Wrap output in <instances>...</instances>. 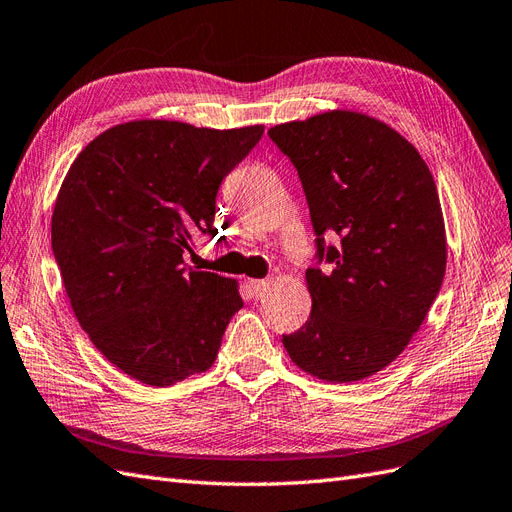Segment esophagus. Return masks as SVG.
Instances as JSON below:
<instances>
[{"label": "esophagus", "mask_w": 512, "mask_h": 512, "mask_svg": "<svg viewBox=\"0 0 512 512\" xmlns=\"http://www.w3.org/2000/svg\"><path fill=\"white\" fill-rule=\"evenodd\" d=\"M247 286H250V293H252V297L260 299L262 295H265V290H267L269 282H267V280H250V282H247Z\"/></svg>", "instance_id": "1"}]
</instances>
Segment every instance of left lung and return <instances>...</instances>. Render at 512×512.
<instances>
[{
	"label": "left lung",
	"mask_w": 512,
	"mask_h": 512,
	"mask_svg": "<svg viewBox=\"0 0 512 512\" xmlns=\"http://www.w3.org/2000/svg\"><path fill=\"white\" fill-rule=\"evenodd\" d=\"M269 137L297 168L327 262L306 271L312 312L284 349L312 377L362 381L405 351L444 282L433 174L403 135L347 109L275 124Z\"/></svg>",
	"instance_id": "obj_1"
}]
</instances>
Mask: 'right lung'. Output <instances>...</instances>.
<instances>
[{
    "instance_id": "1",
    "label": "right lung",
    "mask_w": 512,
    "mask_h": 512,
    "mask_svg": "<svg viewBox=\"0 0 512 512\" xmlns=\"http://www.w3.org/2000/svg\"><path fill=\"white\" fill-rule=\"evenodd\" d=\"M265 127L116 124L73 161L51 217V247L81 329L109 362L165 388L209 370L237 280L185 265L193 237L217 232L215 198Z\"/></svg>"
}]
</instances>
